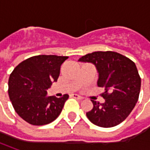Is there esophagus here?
Wrapping results in <instances>:
<instances>
[{"instance_id": "obj_1", "label": "esophagus", "mask_w": 150, "mask_h": 150, "mask_svg": "<svg viewBox=\"0 0 150 150\" xmlns=\"http://www.w3.org/2000/svg\"><path fill=\"white\" fill-rule=\"evenodd\" d=\"M71 97L74 98H78V99H80V100H82V99H83V97L79 96L78 94H72V95H71Z\"/></svg>"}]
</instances>
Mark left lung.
<instances>
[{"label":"left lung","instance_id":"obj_1","mask_svg":"<svg viewBox=\"0 0 150 150\" xmlns=\"http://www.w3.org/2000/svg\"><path fill=\"white\" fill-rule=\"evenodd\" d=\"M78 62L94 64L98 73V86L103 88V103L91 100L93 108L86 113L91 123L111 128L122 123L138 102L141 78L135 63L115 52H94L83 56Z\"/></svg>","mask_w":150,"mask_h":150}]
</instances>
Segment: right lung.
Returning a JSON list of instances; mask_svg holds the SVG:
<instances>
[{
    "instance_id": "right-lung-1",
    "label": "right lung",
    "mask_w": 150,
    "mask_h": 150,
    "mask_svg": "<svg viewBox=\"0 0 150 150\" xmlns=\"http://www.w3.org/2000/svg\"><path fill=\"white\" fill-rule=\"evenodd\" d=\"M68 57L38 55L15 67L8 81V94L15 111L32 125H45L59 116L67 94L62 98L47 96V90L57 82L61 65Z\"/></svg>"
}]
</instances>
